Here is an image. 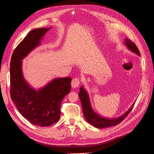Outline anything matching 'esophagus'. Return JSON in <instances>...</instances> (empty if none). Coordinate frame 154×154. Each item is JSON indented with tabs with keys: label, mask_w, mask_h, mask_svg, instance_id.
<instances>
[{
	"label": "esophagus",
	"mask_w": 154,
	"mask_h": 154,
	"mask_svg": "<svg viewBox=\"0 0 154 154\" xmlns=\"http://www.w3.org/2000/svg\"><path fill=\"white\" fill-rule=\"evenodd\" d=\"M80 84V80L78 78H74L72 79V82H71V85L73 88H75L78 87L79 85Z\"/></svg>",
	"instance_id": "1"
}]
</instances>
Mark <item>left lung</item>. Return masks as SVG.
<instances>
[{"label": "left lung", "instance_id": "1", "mask_svg": "<svg viewBox=\"0 0 154 154\" xmlns=\"http://www.w3.org/2000/svg\"><path fill=\"white\" fill-rule=\"evenodd\" d=\"M124 44L127 47V48L131 51V52L137 54L139 56H140L139 49H138L137 46L133 42L130 41L128 38H125L124 39ZM79 96L81 102L82 111H83V115L86 120L90 124H91L94 127L97 128H105L109 127H112V126H115L118 124H120L128 115V114L131 112L132 108L133 107V105L135 104V103H134L131 105V107L128 110V111H126L122 116L115 118H109L101 116L94 111V109L92 107L91 103H90L88 93L84 88L83 86H81L80 87V91L79 92Z\"/></svg>", "mask_w": 154, "mask_h": 154}]
</instances>
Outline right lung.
Returning <instances> with one entry per match:
<instances>
[{"mask_svg":"<svg viewBox=\"0 0 154 154\" xmlns=\"http://www.w3.org/2000/svg\"><path fill=\"white\" fill-rule=\"evenodd\" d=\"M49 28L31 30L15 49L10 62V96L18 111L35 125L47 127L60 119L62 101L71 90V77L55 78L42 88L32 87L23 76L22 60L41 44Z\"/></svg>","mask_w":154,"mask_h":154,"instance_id":"add662e5","label":"right lung"}]
</instances>
